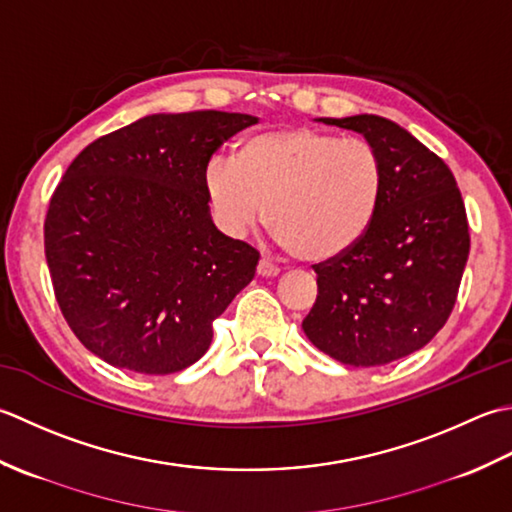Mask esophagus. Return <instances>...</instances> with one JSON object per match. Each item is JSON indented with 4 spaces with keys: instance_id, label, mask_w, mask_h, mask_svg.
<instances>
[{
    "instance_id": "34e87169",
    "label": "esophagus",
    "mask_w": 512,
    "mask_h": 512,
    "mask_svg": "<svg viewBox=\"0 0 512 512\" xmlns=\"http://www.w3.org/2000/svg\"><path fill=\"white\" fill-rule=\"evenodd\" d=\"M258 276H263V278H274V276H278L280 274V269L276 267V265H271L269 263V260H260V263H258Z\"/></svg>"
}]
</instances>
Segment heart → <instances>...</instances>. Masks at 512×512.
<instances>
[{"mask_svg":"<svg viewBox=\"0 0 512 512\" xmlns=\"http://www.w3.org/2000/svg\"><path fill=\"white\" fill-rule=\"evenodd\" d=\"M203 190L229 238L265 223L276 241L311 263L347 254L369 232L384 192L375 145L311 128H278L241 141L234 161L212 156Z\"/></svg>","mask_w":512,"mask_h":512,"instance_id":"heart-1","label":"heart"}]
</instances>
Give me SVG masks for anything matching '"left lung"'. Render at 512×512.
<instances>
[{"label":"left lung","mask_w":512,"mask_h":512,"mask_svg":"<svg viewBox=\"0 0 512 512\" xmlns=\"http://www.w3.org/2000/svg\"><path fill=\"white\" fill-rule=\"evenodd\" d=\"M318 121L375 145L384 192L362 241L314 267L318 298L302 329L333 360L382 367L422 349L451 316L471 249L464 201L446 163L398 123Z\"/></svg>","instance_id":"8db88e82"}]
</instances>
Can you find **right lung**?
Instances as JSON below:
<instances>
[{
    "label": "right lung",
    "instance_id": "add662e5",
    "mask_svg": "<svg viewBox=\"0 0 512 512\" xmlns=\"http://www.w3.org/2000/svg\"><path fill=\"white\" fill-rule=\"evenodd\" d=\"M258 117L148 114L97 139L50 198L44 241L55 296L83 347L117 369L183 371L256 274L258 252L218 232L203 170Z\"/></svg>",
    "mask_w": 512,
    "mask_h": 512
}]
</instances>
